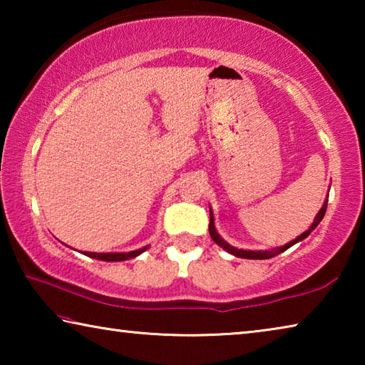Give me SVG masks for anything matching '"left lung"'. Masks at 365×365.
<instances>
[{
  "mask_svg": "<svg viewBox=\"0 0 365 365\" xmlns=\"http://www.w3.org/2000/svg\"><path fill=\"white\" fill-rule=\"evenodd\" d=\"M327 202H329V200H325L324 206L320 207V211L317 212L316 219H314L312 225L309 227V230H306L304 233H301L299 237H296V238L293 240V242H289V243L283 245V246H279V248H274V250H270V251H250V250H238V248H235V246L228 245V243L225 242V240H222V237H220V235L217 233V230H215V225H214V214H212L211 209H209V214H211V222H209V235H211V238L214 240L215 243H217V245L220 246V248H224L227 252H230V255L237 256V257H243V259H270V257H274V256H279L280 252L287 251L288 248H292V246H293L294 243H298V242H301V240L307 238V237H309V233H311V232L314 230V228H316V227L320 224V220L324 219L325 211H327Z\"/></svg>",
  "mask_w": 365,
  "mask_h": 365,
  "instance_id": "1",
  "label": "left lung"
}]
</instances>
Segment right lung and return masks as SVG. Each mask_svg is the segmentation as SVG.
Returning <instances> with one entry per match:
<instances>
[{"label": "right lung", "mask_w": 365, "mask_h": 365, "mask_svg": "<svg viewBox=\"0 0 365 365\" xmlns=\"http://www.w3.org/2000/svg\"><path fill=\"white\" fill-rule=\"evenodd\" d=\"M146 250H148V246H145V248H140V250H135V251H128V252H86L85 251L83 255L88 257H93V259H100V261L117 262V261H127V259L137 257Z\"/></svg>", "instance_id": "right-lung-1"}]
</instances>
